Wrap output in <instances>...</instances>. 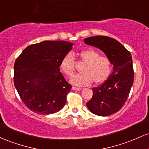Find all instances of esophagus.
<instances>
[{
	"instance_id": "34e87169",
	"label": "esophagus",
	"mask_w": 149,
	"mask_h": 149,
	"mask_svg": "<svg viewBox=\"0 0 149 149\" xmlns=\"http://www.w3.org/2000/svg\"><path fill=\"white\" fill-rule=\"evenodd\" d=\"M72 89L73 90H77V91H80V90H81L82 89L80 88H76V87H73Z\"/></svg>"
}]
</instances>
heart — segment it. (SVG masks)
I'll list each match as a JSON object with an SVG mask.
<instances>
[{
    "instance_id": "obj_1",
    "label": "heart",
    "mask_w": 149,
    "mask_h": 149,
    "mask_svg": "<svg viewBox=\"0 0 149 149\" xmlns=\"http://www.w3.org/2000/svg\"><path fill=\"white\" fill-rule=\"evenodd\" d=\"M78 55L85 66L81 69L83 73L71 78L72 84L77 86H86L93 82L98 85L107 79L111 71V62L109 57L100 56V52L92 48L80 51ZM60 69L66 76H73L75 58L72 53H67L63 57L60 62Z\"/></svg>"
}]
</instances>
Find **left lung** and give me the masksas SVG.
I'll list each match as a JSON object with an SVG mask.
<instances>
[{
  "instance_id": "8db88e82",
  "label": "left lung",
  "mask_w": 149,
  "mask_h": 149,
  "mask_svg": "<svg viewBox=\"0 0 149 149\" xmlns=\"http://www.w3.org/2000/svg\"><path fill=\"white\" fill-rule=\"evenodd\" d=\"M84 41L103 51L113 65V71L108 79L100 86L92 88L93 95L87 102V107L95 115H112L123 107L133 85L131 53L118 40L108 36L89 37Z\"/></svg>"
}]
</instances>
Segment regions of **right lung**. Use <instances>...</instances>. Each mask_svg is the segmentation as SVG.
<instances>
[{
  "mask_svg": "<svg viewBox=\"0 0 149 149\" xmlns=\"http://www.w3.org/2000/svg\"><path fill=\"white\" fill-rule=\"evenodd\" d=\"M73 45L64 40H45L26 47L15 60V87L31 111L48 115L64 107L72 87L59 67Z\"/></svg>",
  "mask_w": 149,
  "mask_h": 149,
  "instance_id": "1",
  "label": "right lung"
}]
</instances>
